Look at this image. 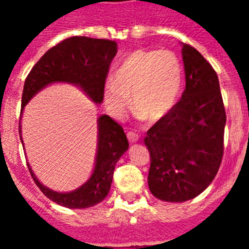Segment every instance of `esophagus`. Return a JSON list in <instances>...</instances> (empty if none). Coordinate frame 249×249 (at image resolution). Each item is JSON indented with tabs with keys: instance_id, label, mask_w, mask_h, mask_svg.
Returning <instances> with one entry per match:
<instances>
[{
	"instance_id": "obj_1",
	"label": "esophagus",
	"mask_w": 249,
	"mask_h": 249,
	"mask_svg": "<svg viewBox=\"0 0 249 249\" xmlns=\"http://www.w3.org/2000/svg\"><path fill=\"white\" fill-rule=\"evenodd\" d=\"M126 136H127V140H129V142H130V143H136L137 141L140 140L139 135H137L136 132H132V131H130V132H127V134H126Z\"/></svg>"
}]
</instances>
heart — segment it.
Here are the masks:
<instances>
[{
	"mask_svg": "<svg viewBox=\"0 0 249 249\" xmlns=\"http://www.w3.org/2000/svg\"><path fill=\"white\" fill-rule=\"evenodd\" d=\"M182 84V64L172 52L137 49L123 60L113 80L105 84L104 102L114 117H120L132 96L134 112L155 123L175 107Z\"/></svg>",
	"mask_w": 249,
	"mask_h": 249,
	"instance_id": "heart-1",
	"label": "heart"
}]
</instances>
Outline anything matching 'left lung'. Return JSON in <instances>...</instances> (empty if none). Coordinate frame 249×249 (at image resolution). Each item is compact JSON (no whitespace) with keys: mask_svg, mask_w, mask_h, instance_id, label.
<instances>
[{"mask_svg":"<svg viewBox=\"0 0 249 249\" xmlns=\"http://www.w3.org/2000/svg\"><path fill=\"white\" fill-rule=\"evenodd\" d=\"M185 89L171 112L147 131L148 187L162 201L183 202L212 183L224 153L227 123L219 80L210 62L183 44Z\"/></svg>","mask_w":249,"mask_h":249,"instance_id":"8db88e82","label":"left lung"}]
</instances>
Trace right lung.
I'll use <instances>...</instances> for the list:
<instances>
[{
    "label": "right lung",
    "mask_w": 249,
    "mask_h": 249,
    "mask_svg": "<svg viewBox=\"0 0 249 249\" xmlns=\"http://www.w3.org/2000/svg\"><path fill=\"white\" fill-rule=\"evenodd\" d=\"M117 54V43L109 39L73 36L50 48L32 67L25 79L22 109L43 88L53 83H70L79 87L95 104L104 101V88L110 62ZM97 153L91 177L78 189L57 193L44 187L27 162L37 187L52 201L67 208H88L101 202L109 193L115 164L129 148L126 135L117 122L104 114L97 119ZM21 140V126L19 122Z\"/></svg>",
    "instance_id": "right-lung-1"
}]
</instances>
